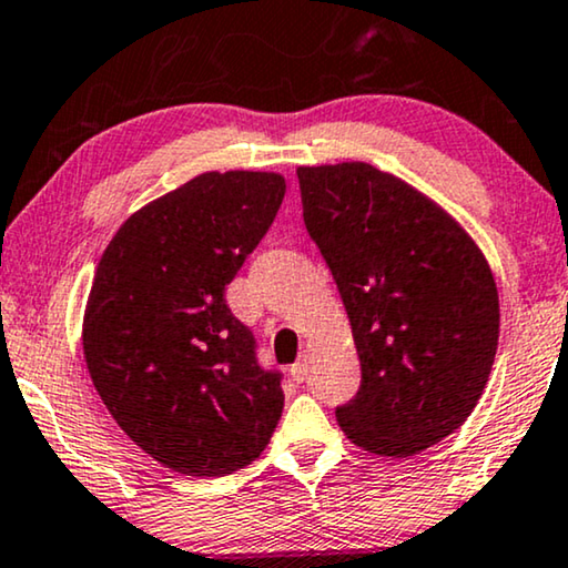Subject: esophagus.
Segmentation results:
<instances>
[{"label": "esophagus", "mask_w": 568, "mask_h": 568, "mask_svg": "<svg viewBox=\"0 0 568 568\" xmlns=\"http://www.w3.org/2000/svg\"><path fill=\"white\" fill-rule=\"evenodd\" d=\"M306 374H308V353L304 351V353H301V358L291 366V376L296 382H304Z\"/></svg>", "instance_id": "obj_1"}]
</instances>
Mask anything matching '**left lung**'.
I'll list each match as a JSON object with an SVG mask.
<instances>
[{
	"label": "left lung",
	"mask_w": 568,
	"mask_h": 568,
	"mask_svg": "<svg viewBox=\"0 0 568 568\" xmlns=\"http://www.w3.org/2000/svg\"><path fill=\"white\" fill-rule=\"evenodd\" d=\"M308 236L351 320L361 389L337 407L355 447L413 457L470 418L498 347L494 272L430 196L372 163L298 165Z\"/></svg>",
	"instance_id": "1"
}]
</instances>
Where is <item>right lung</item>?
<instances>
[{
    "label": "right lung",
    "instance_id": "1",
    "mask_svg": "<svg viewBox=\"0 0 568 568\" xmlns=\"http://www.w3.org/2000/svg\"><path fill=\"white\" fill-rule=\"evenodd\" d=\"M275 171H205L113 233L82 316L90 379L138 447L192 478L252 465L280 415V374L223 293L275 221Z\"/></svg>",
    "mask_w": 568,
    "mask_h": 568
}]
</instances>
